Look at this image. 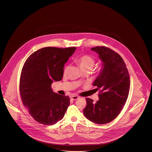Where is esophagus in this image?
Here are the masks:
<instances>
[{"label":"esophagus","instance_id":"1","mask_svg":"<svg viewBox=\"0 0 152 152\" xmlns=\"http://www.w3.org/2000/svg\"><path fill=\"white\" fill-rule=\"evenodd\" d=\"M79 98V97L78 96H77V95H73V96H72V97H71V99H72V100H73V101H75V100Z\"/></svg>","mask_w":152,"mask_h":152}]
</instances>
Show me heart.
<instances>
[{"instance_id": "obj_1", "label": "heart", "mask_w": 152, "mask_h": 152, "mask_svg": "<svg viewBox=\"0 0 152 152\" xmlns=\"http://www.w3.org/2000/svg\"><path fill=\"white\" fill-rule=\"evenodd\" d=\"M76 62L82 70L84 71L86 70H91L96 64V60L89 55H82L76 59ZM69 65H65L64 68V74L66 75L68 72Z\"/></svg>"}]
</instances>
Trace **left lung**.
I'll list each match as a JSON object with an SVG mask.
<instances>
[{"instance_id": "obj_1", "label": "left lung", "mask_w": 152, "mask_h": 152, "mask_svg": "<svg viewBox=\"0 0 152 152\" xmlns=\"http://www.w3.org/2000/svg\"><path fill=\"white\" fill-rule=\"evenodd\" d=\"M91 50L99 54L103 62V69L93 86L99 90V101L86 98L84 108L85 116L98 124L112 122L121 113L125 105L130 90V75L126 65L120 55L104 46H98Z\"/></svg>"}]
</instances>
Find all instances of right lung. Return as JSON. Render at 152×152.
I'll list each match as a JSON object with an SVG mask.
<instances>
[{
  "instance_id": "obj_1",
  "label": "right lung",
  "mask_w": 152,
  "mask_h": 152,
  "mask_svg": "<svg viewBox=\"0 0 152 152\" xmlns=\"http://www.w3.org/2000/svg\"><path fill=\"white\" fill-rule=\"evenodd\" d=\"M76 50L45 47L32 53L22 69L19 91L22 103L37 122L51 126L61 120L70 98L54 93V81L62 80L64 64Z\"/></svg>"
}]
</instances>
